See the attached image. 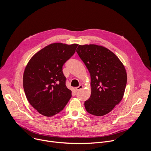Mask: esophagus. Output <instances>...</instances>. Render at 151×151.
<instances>
[{"label": "esophagus", "instance_id": "1", "mask_svg": "<svg viewBox=\"0 0 151 151\" xmlns=\"http://www.w3.org/2000/svg\"><path fill=\"white\" fill-rule=\"evenodd\" d=\"M82 88H83V85H80L79 86V87H77L75 88V90H76L77 91H78L81 90V89H82Z\"/></svg>", "mask_w": 151, "mask_h": 151}]
</instances>
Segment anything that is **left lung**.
Segmentation results:
<instances>
[{"label":"left lung","instance_id":"8db88e82","mask_svg":"<svg viewBox=\"0 0 151 151\" xmlns=\"http://www.w3.org/2000/svg\"><path fill=\"white\" fill-rule=\"evenodd\" d=\"M77 53L91 76L90 97L85 109L95 116L109 113L122 99L127 72L118 57L107 48L94 44L79 45Z\"/></svg>","mask_w":151,"mask_h":151}]
</instances>
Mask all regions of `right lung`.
<instances>
[{"label": "right lung", "instance_id": "add662e5", "mask_svg": "<svg viewBox=\"0 0 151 151\" xmlns=\"http://www.w3.org/2000/svg\"><path fill=\"white\" fill-rule=\"evenodd\" d=\"M78 44H51L30 60L23 75L28 101L39 114L51 117L61 111L72 97L66 85L63 66L75 52Z\"/></svg>", "mask_w": 151, "mask_h": 151}]
</instances>
